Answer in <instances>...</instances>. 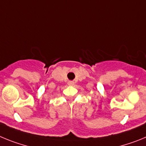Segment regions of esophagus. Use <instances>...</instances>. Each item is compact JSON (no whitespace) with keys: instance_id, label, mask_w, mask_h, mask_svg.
<instances>
[{"instance_id":"34e87169","label":"esophagus","mask_w":146,"mask_h":146,"mask_svg":"<svg viewBox=\"0 0 146 146\" xmlns=\"http://www.w3.org/2000/svg\"><path fill=\"white\" fill-rule=\"evenodd\" d=\"M74 84V82H73V81H69V86H73Z\"/></svg>"}]
</instances>
